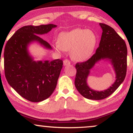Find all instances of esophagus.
<instances>
[{"label":"esophagus","instance_id":"1","mask_svg":"<svg viewBox=\"0 0 133 133\" xmlns=\"http://www.w3.org/2000/svg\"><path fill=\"white\" fill-rule=\"evenodd\" d=\"M63 62H64V65H68L71 64V62H70V61L68 59H64Z\"/></svg>","mask_w":133,"mask_h":133}]
</instances>
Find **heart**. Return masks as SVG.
<instances>
[{
	"mask_svg": "<svg viewBox=\"0 0 133 133\" xmlns=\"http://www.w3.org/2000/svg\"><path fill=\"white\" fill-rule=\"evenodd\" d=\"M97 37L92 30L77 28L61 34L55 49L57 51H71L76 61H84L91 57L95 49Z\"/></svg>",
	"mask_w": 133,
	"mask_h": 133,
	"instance_id": "obj_1",
	"label": "heart"
}]
</instances>
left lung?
I'll return each instance as SVG.
<instances>
[{
  "label": "left lung",
  "instance_id": "1",
  "mask_svg": "<svg viewBox=\"0 0 133 133\" xmlns=\"http://www.w3.org/2000/svg\"><path fill=\"white\" fill-rule=\"evenodd\" d=\"M103 29L99 46L95 54L85 62L76 64V75L75 86L82 96L89 99L101 100L106 98L116 90L124 81L127 70V47L124 41L117 34L113 28L103 23L99 24ZM106 58L114 65L116 75V81L108 90L96 91L91 89L87 84V78L90 69L99 60Z\"/></svg>",
  "mask_w": 133,
  "mask_h": 133
}]
</instances>
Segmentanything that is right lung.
<instances>
[{"instance_id": "1", "label": "right lung", "mask_w": 133, "mask_h": 133, "mask_svg": "<svg viewBox=\"0 0 133 133\" xmlns=\"http://www.w3.org/2000/svg\"><path fill=\"white\" fill-rule=\"evenodd\" d=\"M54 24L25 25L14 34L4 49V71L10 86L19 95L31 102L48 98L56 89L63 61H34L29 54L27 45L37 41L47 49L52 47L38 35L51 31Z\"/></svg>"}]
</instances>
